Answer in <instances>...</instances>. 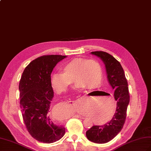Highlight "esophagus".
<instances>
[{
    "instance_id": "34e87169",
    "label": "esophagus",
    "mask_w": 151,
    "mask_h": 151,
    "mask_svg": "<svg viewBox=\"0 0 151 151\" xmlns=\"http://www.w3.org/2000/svg\"><path fill=\"white\" fill-rule=\"evenodd\" d=\"M75 117L80 118V119H82L85 118L84 117H83V116H82V115H75Z\"/></svg>"
}]
</instances>
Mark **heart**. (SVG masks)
<instances>
[{"label": "heart", "instance_id": "b5f03b06", "mask_svg": "<svg viewBox=\"0 0 151 151\" xmlns=\"http://www.w3.org/2000/svg\"><path fill=\"white\" fill-rule=\"evenodd\" d=\"M63 71V73H53L51 76L52 86L58 93L66 91L73 80L78 89L85 87L93 89L99 87L102 82L101 65L93 59H75L65 64Z\"/></svg>", "mask_w": 151, "mask_h": 151}]
</instances>
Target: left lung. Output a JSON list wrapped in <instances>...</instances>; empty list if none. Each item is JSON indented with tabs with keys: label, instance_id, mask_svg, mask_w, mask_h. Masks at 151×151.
Wrapping results in <instances>:
<instances>
[{
	"label": "left lung",
	"instance_id": "8db88e82",
	"mask_svg": "<svg viewBox=\"0 0 151 151\" xmlns=\"http://www.w3.org/2000/svg\"><path fill=\"white\" fill-rule=\"evenodd\" d=\"M91 53L100 58L105 64L107 80L114 89V98L117 101L112 119L102 126H93L86 132V137L90 141L96 144H105L117 136L124 124L129 103V90L124 71L117 59L105 52Z\"/></svg>",
	"mask_w": 151,
	"mask_h": 151
}]
</instances>
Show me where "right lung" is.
Here are the masks:
<instances>
[{"label":"right lung","mask_w":151,"mask_h":151,"mask_svg":"<svg viewBox=\"0 0 151 151\" xmlns=\"http://www.w3.org/2000/svg\"><path fill=\"white\" fill-rule=\"evenodd\" d=\"M67 56L44 55L32 60L22 73L19 83L20 108L29 133L39 142L51 144L65 134V127L50 117L53 98L51 73L58 63Z\"/></svg>","instance_id":"1"}]
</instances>
